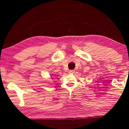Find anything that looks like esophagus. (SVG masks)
Here are the masks:
<instances>
[{
    "label": "esophagus",
    "mask_w": 129,
    "mask_h": 129,
    "mask_svg": "<svg viewBox=\"0 0 129 129\" xmlns=\"http://www.w3.org/2000/svg\"><path fill=\"white\" fill-rule=\"evenodd\" d=\"M69 73L71 74H72V73H75V71H73V70H71V71H69Z\"/></svg>",
    "instance_id": "34e87169"
}]
</instances>
